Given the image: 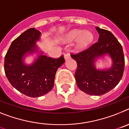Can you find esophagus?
<instances>
[{"label": "esophagus", "instance_id": "1", "mask_svg": "<svg viewBox=\"0 0 129 129\" xmlns=\"http://www.w3.org/2000/svg\"><path fill=\"white\" fill-rule=\"evenodd\" d=\"M64 58L65 60H68L69 58H70V54L69 53H67V54H64Z\"/></svg>", "mask_w": 129, "mask_h": 129}]
</instances>
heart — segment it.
<instances>
[{
    "label": "heart",
    "instance_id": "obj_1",
    "mask_svg": "<svg viewBox=\"0 0 129 129\" xmlns=\"http://www.w3.org/2000/svg\"><path fill=\"white\" fill-rule=\"evenodd\" d=\"M65 42L71 43L77 41L78 49H84L88 47L93 40V35L90 31H84L80 29H73L65 34L62 38Z\"/></svg>",
    "mask_w": 129,
    "mask_h": 129
}]
</instances>
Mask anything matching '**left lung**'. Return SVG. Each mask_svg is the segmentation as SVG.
Segmentation results:
<instances>
[{
    "label": "left lung",
    "instance_id": "1",
    "mask_svg": "<svg viewBox=\"0 0 129 129\" xmlns=\"http://www.w3.org/2000/svg\"><path fill=\"white\" fill-rule=\"evenodd\" d=\"M99 34L97 43L81 52L71 54L76 60L75 80L78 88L90 95H101L115 88L121 79L125 58L121 45L112 32L96 26ZM108 55L113 63L108 69L99 70L95 66L97 59Z\"/></svg>",
    "mask_w": 129,
    "mask_h": 129
}]
</instances>
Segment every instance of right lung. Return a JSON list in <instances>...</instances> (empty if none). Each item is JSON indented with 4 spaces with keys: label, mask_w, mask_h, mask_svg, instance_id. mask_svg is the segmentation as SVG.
I'll use <instances>...</instances> for the list:
<instances>
[{
    "label": "right lung",
    "mask_w": 129,
    "mask_h": 129,
    "mask_svg": "<svg viewBox=\"0 0 129 129\" xmlns=\"http://www.w3.org/2000/svg\"><path fill=\"white\" fill-rule=\"evenodd\" d=\"M41 32L34 28L21 34L11 44L4 59V71L13 88L26 96L38 97L45 95L54 86L57 70L65 62L63 56L52 58L39 51L36 42ZM39 53L32 64L24 63L26 56Z\"/></svg>",
    "instance_id": "add662e5"
}]
</instances>
